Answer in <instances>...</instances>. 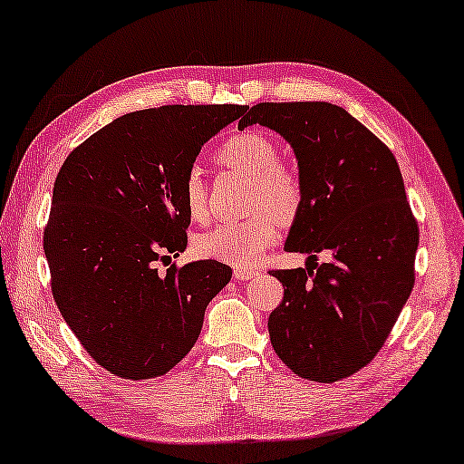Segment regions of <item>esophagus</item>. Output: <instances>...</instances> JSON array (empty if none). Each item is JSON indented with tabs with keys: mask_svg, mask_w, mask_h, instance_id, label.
I'll list each match as a JSON object with an SVG mask.
<instances>
[{
	"mask_svg": "<svg viewBox=\"0 0 464 464\" xmlns=\"http://www.w3.org/2000/svg\"><path fill=\"white\" fill-rule=\"evenodd\" d=\"M255 275H256L255 269H245V266H237V269H234V279L237 281H248L253 279Z\"/></svg>",
	"mask_w": 464,
	"mask_h": 464,
	"instance_id": "34e87169",
	"label": "esophagus"
}]
</instances>
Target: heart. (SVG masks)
Listing matches in <instances>:
<instances>
[{
    "instance_id": "obj_1",
    "label": "heart",
    "mask_w": 464,
    "mask_h": 464,
    "mask_svg": "<svg viewBox=\"0 0 464 464\" xmlns=\"http://www.w3.org/2000/svg\"><path fill=\"white\" fill-rule=\"evenodd\" d=\"M218 160L253 179L250 209L253 216L240 222H226L195 240V253L201 258L227 265H255L279 237V222L297 218L304 203L299 179L279 165L281 152L269 136L255 130L234 134L219 146ZM183 203L189 218L206 219L208 193L199 167H191L183 179Z\"/></svg>"
}]
</instances>
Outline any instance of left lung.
Wrapping results in <instances>:
<instances>
[{
    "instance_id": "obj_1",
    "label": "left lung",
    "mask_w": 464,
    "mask_h": 464,
    "mask_svg": "<svg viewBox=\"0 0 464 464\" xmlns=\"http://www.w3.org/2000/svg\"><path fill=\"white\" fill-rule=\"evenodd\" d=\"M261 124L291 144L304 203L285 242L305 269L271 271L283 302L271 344L295 375L334 383L375 359L413 287L418 222L393 152L328 102L256 103L238 128ZM315 252L333 261L309 266Z\"/></svg>"
}]
</instances>
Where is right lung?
<instances>
[{
  "mask_svg": "<svg viewBox=\"0 0 464 464\" xmlns=\"http://www.w3.org/2000/svg\"><path fill=\"white\" fill-rule=\"evenodd\" d=\"M245 105H162L116 118L56 175L44 227L53 297L89 356L121 379H152L198 340L232 277L218 261L159 273L187 246L183 179Z\"/></svg>",
  "mask_w": 464,
  "mask_h": 464,
  "instance_id": "right-lung-1",
  "label": "right lung"
}]
</instances>
